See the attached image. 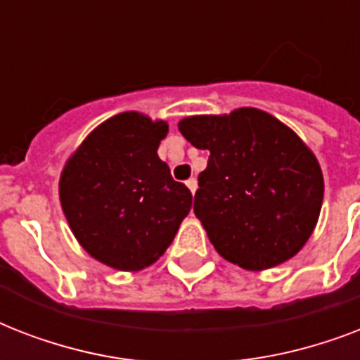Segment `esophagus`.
<instances>
[{"label":"esophagus","instance_id":"obj_1","mask_svg":"<svg viewBox=\"0 0 360 360\" xmlns=\"http://www.w3.org/2000/svg\"><path fill=\"white\" fill-rule=\"evenodd\" d=\"M186 186H188V191L194 194V192H196V188H198V181L194 179V177H191V179L186 181Z\"/></svg>","mask_w":360,"mask_h":360}]
</instances>
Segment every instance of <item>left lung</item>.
Listing matches in <instances>:
<instances>
[{
  "instance_id": "8db88e82",
  "label": "left lung",
  "mask_w": 360,
  "mask_h": 360,
  "mask_svg": "<svg viewBox=\"0 0 360 360\" xmlns=\"http://www.w3.org/2000/svg\"><path fill=\"white\" fill-rule=\"evenodd\" d=\"M181 134L207 149L194 214L220 256L248 271L284 263L312 236L323 202L318 158L267 112L192 115Z\"/></svg>"
}]
</instances>
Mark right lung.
<instances>
[{
	"label": "right lung",
	"instance_id": "add662e5",
	"mask_svg": "<svg viewBox=\"0 0 360 360\" xmlns=\"http://www.w3.org/2000/svg\"><path fill=\"white\" fill-rule=\"evenodd\" d=\"M166 121L124 112L98 124L67 160L59 200L84 250L108 267L140 271L172 245L192 207L157 155Z\"/></svg>",
	"mask_w": 360,
	"mask_h": 360
}]
</instances>
